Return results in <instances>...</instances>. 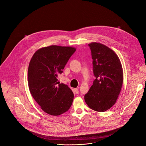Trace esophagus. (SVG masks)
Wrapping results in <instances>:
<instances>
[{
	"label": "esophagus",
	"instance_id": "34e87169",
	"mask_svg": "<svg viewBox=\"0 0 146 146\" xmlns=\"http://www.w3.org/2000/svg\"><path fill=\"white\" fill-rule=\"evenodd\" d=\"M74 92H75L76 94H78V92H79L78 88H74Z\"/></svg>",
	"mask_w": 146,
	"mask_h": 146
}]
</instances>
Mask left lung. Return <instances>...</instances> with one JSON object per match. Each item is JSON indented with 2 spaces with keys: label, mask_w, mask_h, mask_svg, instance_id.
Instances as JSON below:
<instances>
[{
  "label": "left lung",
  "mask_w": 146,
  "mask_h": 146,
  "mask_svg": "<svg viewBox=\"0 0 146 146\" xmlns=\"http://www.w3.org/2000/svg\"><path fill=\"white\" fill-rule=\"evenodd\" d=\"M93 59L95 80L84 95L88 106L103 112L115 103L123 83V70L117 55L106 46L93 42L88 44Z\"/></svg>",
  "instance_id": "obj_1"
}]
</instances>
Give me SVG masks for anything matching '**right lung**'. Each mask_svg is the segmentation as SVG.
<instances>
[{"label": "right lung", "instance_id": "obj_1", "mask_svg": "<svg viewBox=\"0 0 146 146\" xmlns=\"http://www.w3.org/2000/svg\"><path fill=\"white\" fill-rule=\"evenodd\" d=\"M76 49L50 46L37 50L32 57L28 71L30 92L45 113L59 115L71 107L74 94L70 88L56 78Z\"/></svg>", "mask_w": 146, "mask_h": 146}]
</instances>
